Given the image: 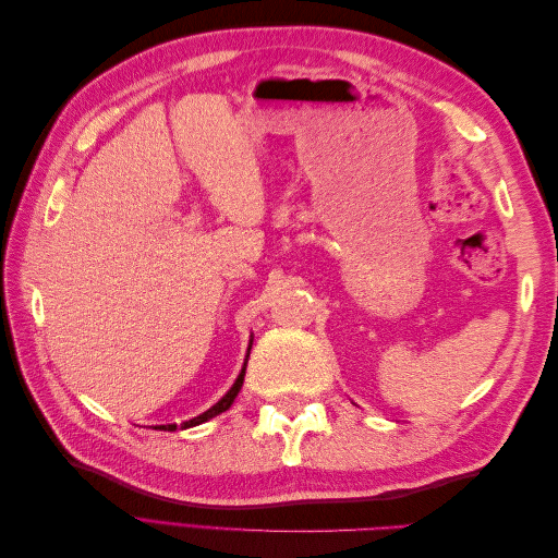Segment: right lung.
Listing matches in <instances>:
<instances>
[{
  "mask_svg": "<svg viewBox=\"0 0 558 558\" xmlns=\"http://www.w3.org/2000/svg\"><path fill=\"white\" fill-rule=\"evenodd\" d=\"M253 342V340H251ZM248 351H251V344H248ZM246 363H248V353H246V359H244V367H242V373H240V377H238V381L232 384V388L230 391L218 400L214 408H209L205 414H199V416H195V418H191V421H183L181 424V430L183 428H193V426H199V424H205V421H209V418H214L216 414H221V412H226L230 404L234 402V398H238V393H240V388H242V384H244V375H246ZM160 430H177V424H170V426H162Z\"/></svg>",
  "mask_w": 558,
  "mask_h": 558,
  "instance_id": "right-lung-1",
  "label": "right lung"
}]
</instances>
